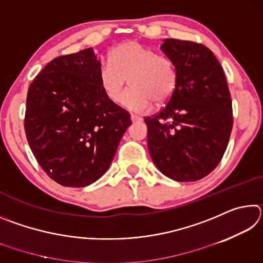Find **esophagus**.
<instances>
[{"label": "esophagus", "instance_id": "1", "mask_svg": "<svg viewBox=\"0 0 263 263\" xmlns=\"http://www.w3.org/2000/svg\"><path fill=\"white\" fill-rule=\"evenodd\" d=\"M131 121L132 122H140L141 121V117H139V116H137V115L131 114Z\"/></svg>", "mask_w": 263, "mask_h": 263}]
</instances>
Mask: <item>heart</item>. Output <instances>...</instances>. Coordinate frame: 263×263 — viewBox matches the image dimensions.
<instances>
[{
  "label": "heart",
  "mask_w": 263,
  "mask_h": 263,
  "mask_svg": "<svg viewBox=\"0 0 263 263\" xmlns=\"http://www.w3.org/2000/svg\"><path fill=\"white\" fill-rule=\"evenodd\" d=\"M128 79L131 88L123 97L127 109L144 112L153 101L163 104L171 99L176 87L177 73L174 62L168 57L138 42L119 44L109 53V62L99 68L102 90L111 102L121 100Z\"/></svg>",
  "instance_id": "b5f03b06"
}]
</instances>
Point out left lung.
I'll use <instances>...</instances> for the list:
<instances>
[{
	"label": "left lung",
	"instance_id": "left-lung-1",
	"mask_svg": "<svg viewBox=\"0 0 263 263\" xmlns=\"http://www.w3.org/2000/svg\"><path fill=\"white\" fill-rule=\"evenodd\" d=\"M162 52L174 62L176 87L147 124L148 151L163 175L179 182L203 179L228 147L232 100L217 58L199 43L167 38Z\"/></svg>",
	"mask_w": 263,
	"mask_h": 263
}]
</instances>
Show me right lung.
Wrapping results in <instances>:
<instances>
[{
  "label": "right lung",
  "mask_w": 263,
  "mask_h": 263,
  "mask_svg": "<svg viewBox=\"0 0 263 263\" xmlns=\"http://www.w3.org/2000/svg\"><path fill=\"white\" fill-rule=\"evenodd\" d=\"M92 48L57 57L31 82L24 118L26 139L53 181L81 188L108 171L130 114L102 90Z\"/></svg>",
  "instance_id": "right-lung-1"
}]
</instances>
